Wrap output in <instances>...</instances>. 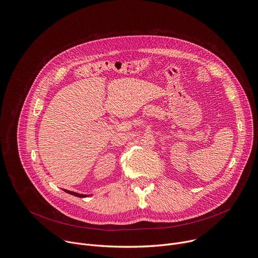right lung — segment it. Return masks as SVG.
Listing matches in <instances>:
<instances>
[{"instance_id":"obj_1","label":"right lung","mask_w":258,"mask_h":258,"mask_svg":"<svg viewBox=\"0 0 258 258\" xmlns=\"http://www.w3.org/2000/svg\"><path fill=\"white\" fill-rule=\"evenodd\" d=\"M66 191L68 194H71L73 196H77V197H81V198H84V197H87V195H84V194H79V193H76V192H71V191H68V190H64Z\"/></svg>"}]
</instances>
